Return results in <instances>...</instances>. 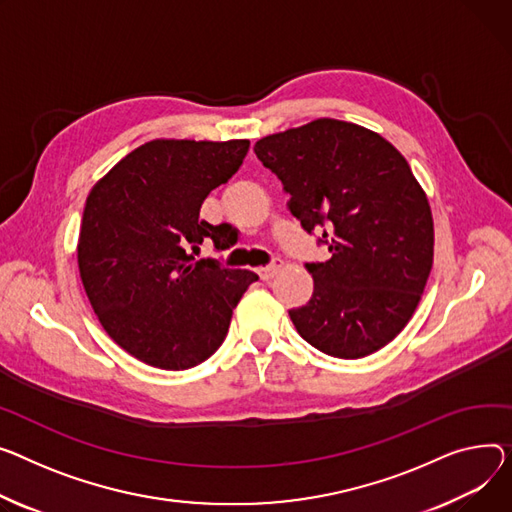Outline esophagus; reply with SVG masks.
<instances>
[{"instance_id":"34e87169","label":"esophagus","mask_w":512,"mask_h":512,"mask_svg":"<svg viewBox=\"0 0 512 512\" xmlns=\"http://www.w3.org/2000/svg\"><path fill=\"white\" fill-rule=\"evenodd\" d=\"M280 269H282V259H274V261H271L269 265L259 267V269H257V274L261 276V280H271V278H274V276L278 274Z\"/></svg>"}]
</instances>
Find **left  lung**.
I'll return each instance as SVG.
<instances>
[{
	"label": "left lung",
	"mask_w": 512,
	"mask_h": 512,
	"mask_svg": "<svg viewBox=\"0 0 512 512\" xmlns=\"http://www.w3.org/2000/svg\"><path fill=\"white\" fill-rule=\"evenodd\" d=\"M253 150L331 253L306 263L315 290L290 311L296 331L335 358L381 350L412 319L434 257L430 203L410 164L379 133L337 119L267 135Z\"/></svg>",
	"instance_id": "8db88e82"
}]
</instances>
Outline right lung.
<instances>
[{
    "label": "right lung",
    "mask_w": 512,
    "mask_h": 512,
    "mask_svg": "<svg viewBox=\"0 0 512 512\" xmlns=\"http://www.w3.org/2000/svg\"><path fill=\"white\" fill-rule=\"evenodd\" d=\"M247 152L249 140H152L88 193L80 278L100 325L133 358L164 370L208 360L259 280L249 269L195 259L206 238L220 251L234 245L230 226H212L199 210Z\"/></svg>",
    "instance_id": "add662e5"
}]
</instances>
